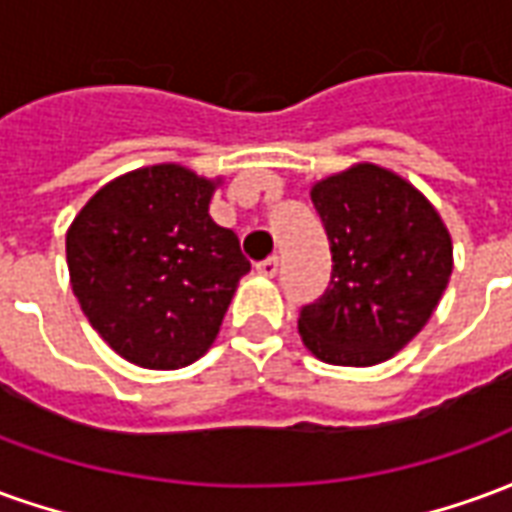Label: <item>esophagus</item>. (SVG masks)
Segmentation results:
<instances>
[{
	"label": "esophagus",
	"instance_id": "esophagus-1",
	"mask_svg": "<svg viewBox=\"0 0 512 512\" xmlns=\"http://www.w3.org/2000/svg\"><path fill=\"white\" fill-rule=\"evenodd\" d=\"M279 271V257H266L263 263H257V274H263V277H274Z\"/></svg>",
	"mask_w": 512,
	"mask_h": 512
}]
</instances>
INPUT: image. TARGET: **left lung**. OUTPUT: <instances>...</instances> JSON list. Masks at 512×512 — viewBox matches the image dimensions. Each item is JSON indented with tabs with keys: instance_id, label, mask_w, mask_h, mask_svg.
I'll return each instance as SVG.
<instances>
[{
	"instance_id": "obj_1",
	"label": "left lung",
	"mask_w": 512,
	"mask_h": 512,
	"mask_svg": "<svg viewBox=\"0 0 512 512\" xmlns=\"http://www.w3.org/2000/svg\"><path fill=\"white\" fill-rule=\"evenodd\" d=\"M310 197L332 244V282L301 310V343L326 365H381L439 307L450 230L414 183L370 161L312 183Z\"/></svg>"
}]
</instances>
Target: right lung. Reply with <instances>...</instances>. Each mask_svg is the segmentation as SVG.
Returning a JSON list of instances; mask_svg holds the SVG:
<instances>
[{"mask_svg":"<svg viewBox=\"0 0 512 512\" xmlns=\"http://www.w3.org/2000/svg\"><path fill=\"white\" fill-rule=\"evenodd\" d=\"M222 178L153 164L109 180L68 227L73 296L106 345L147 370L197 362L249 271L208 205Z\"/></svg>","mask_w":512,"mask_h":512,"instance_id":"obj_1","label":"right lung"}]
</instances>
